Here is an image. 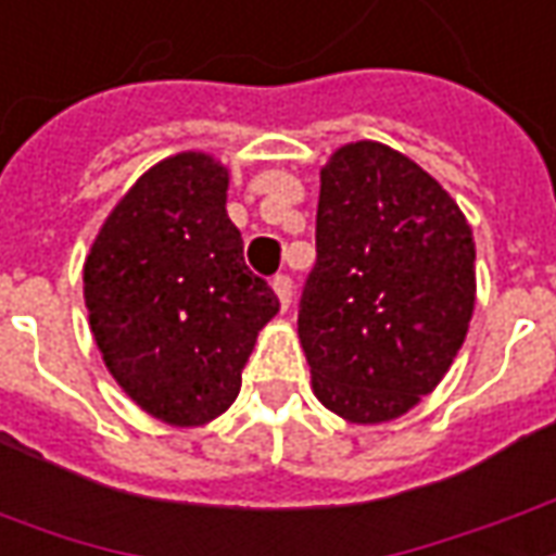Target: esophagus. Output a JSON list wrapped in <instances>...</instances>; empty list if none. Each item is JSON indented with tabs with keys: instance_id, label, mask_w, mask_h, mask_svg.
<instances>
[{
	"instance_id": "34e87169",
	"label": "esophagus",
	"mask_w": 556,
	"mask_h": 556,
	"mask_svg": "<svg viewBox=\"0 0 556 556\" xmlns=\"http://www.w3.org/2000/svg\"><path fill=\"white\" fill-rule=\"evenodd\" d=\"M270 286H274V292H277L279 307L289 309V304H292V279L286 277V274H277V277H274V282H270Z\"/></svg>"
}]
</instances>
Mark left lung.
Listing matches in <instances>:
<instances>
[{"instance_id": "left-lung-1", "label": "left lung", "mask_w": 556, "mask_h": 556, "mask_svg": "<svg viewBox=\"0 0 556 556\" xmlns=\"http://www.w3.org/2000/svg\"><path fill=\"white\" fill-rule=\"evenodd\" d=\"M471 309L475 240L451 194L380 142L334 151L298 307L316 399L350 422L402 417L447 374Z\"/></svg>"}]
</instances>
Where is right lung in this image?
I'll return each instance as SVG.
<instances>
[{
  "label": "right lung",
  "instance_id": "right-lung-1",
  "mask_svg": "<svg viewBox=\"0 0 556 556\" xmlns=\"http://www.w3.org/2000/svg\"><path fill=\"white\" fill-rule=\"evenodd\" d=\"M228 169L182 151L124 194L85 262V304L105 368L142 410L200 426L240 392L255 338L279 309L243 262L225 210Z\"/></svg>",
  "mask_w": 556,
  "mask_h": 556
}]
</instances>
